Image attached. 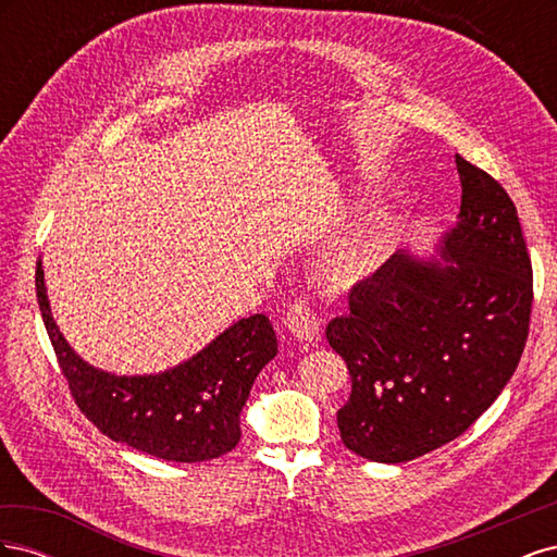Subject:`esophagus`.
Masks as SVG:
<instances>
[{
	"label": "esophagus",
	"mask_w": 557,
	"mask_h": 557,
	"mask_svg": "<svg viewBox=\"0 0 557 557\" xmlns=\"http://www.w3.org/2000/svg\"><path fill=\"white\" fill-rule=\"evenodd\" d=\"M285 325L297 342H318L320 339V320L305 299H295L288 313H285Z\"/></svg>",
	"instance_id": "esophagus-1"
}]
</instances>
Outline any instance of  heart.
I'll return each mask as SVG.
<instances>
[{"mask_svg":"<svg viewBox=\"0 0 557 557\" xmlns=\"http://www.w3.org/2000/svg\"><path fill=\"white\" fill-rule=\"evenodd\" d=\"M381 250H383L381 234L379 232H362L339 250V256H336V264H339L348 274L360 272V269L372 262Z\"/></svg>","mask_w":557,"mask_h":557,"instance_id":"obj_1","label":"heart"}]
</instances>
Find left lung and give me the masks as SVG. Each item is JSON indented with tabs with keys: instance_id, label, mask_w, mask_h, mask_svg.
<instances>
[{
	"instance_id": "8db88e82",
	"label": "left lung",
	"mask_w": 557,
	"mask_h": 557,
	"mask_svg": "<svg viewBox=\"0 0 557 557\" xmlns=\"http://www.w3.org/2000/svg\"><path fill=\"white\" fill-rule=\"evenodd\" d=\"M462 183L444 260L399 250L352 285L325 330L346 360L342 442L374 462H409L460 436L513 376L530 332L532 262L507 190L455 156Z\"/></svg>"
}]
</instances>
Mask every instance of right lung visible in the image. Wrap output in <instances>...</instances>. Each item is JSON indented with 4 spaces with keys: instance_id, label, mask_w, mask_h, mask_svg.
<instances>
[{
    "instance_id": "add662e5",
    "label": "right lung",
    "mask_w": 557,
    "mask_h": 557,
    "mask_svg": "<svg viewBox=\"0 0 557 557\" xmlns=\"http://www.w3.org/2000/svg\"><path fill=\"white\" fill-rule=\"evenodd\" d=\"M37 299L70 391L99 432L153 458L205 462L242 440L239 416L262 367L278 352L262 313L242 318L197 356L162 374L117 376L81 360L50 313L41 258Z\"/></svg>"
}]
</instances>
